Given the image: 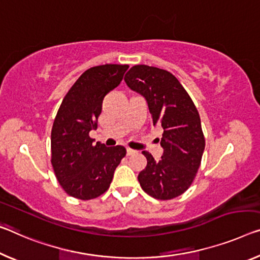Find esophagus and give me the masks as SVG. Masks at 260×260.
I'll list each match as a JSON object with an SVG mask.
<instances>
[{
  "label": "esophagus",
  "mask_w": 260,
  "mask_h": 260,
  "mask_svg": "<svg viewBox=\"0 0 260 260\" xmlns=\"http://www.w3.org/2000/svg\"><path fill=\"white\" fill-rule=\"evenodd\" d=\"M135 153H136L135 150L130 149V147H127V149H126V154H127V155H133V154H135Z\"/></svg>",
  "instance_id": "esophagus-1"
}]
</instances>
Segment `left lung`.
Masks as SVG:
<instances>
[{"instance_id": "obj_1", "label": "left lung", "mask_w": 260, "mask_h": 260, "mask_svg": "<svg viewBox=\"0 0 260 260\" xmlns=\"http://www.w3.org/2000/svg\"><path fill=\"white\" fill-rule=\"evenodd\" d=\"M124 81L146 99L153 125L164 129L160 160L143 151L147 165L138 174L142 189L158 200L178 198L197 177L206 145L197 107L179 80L158 67L133 66Z\"/></svg>"}]
</instances>
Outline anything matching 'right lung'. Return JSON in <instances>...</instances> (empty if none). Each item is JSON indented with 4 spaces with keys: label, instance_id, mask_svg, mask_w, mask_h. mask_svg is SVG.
I'll list each match as a JSON object with an SVG mask.
<instances>
[{
    "label": "right lung",
    "instance_id": "obj_1",
    "mask_svg": "<svg viewBox=\"0 0 260 260\" xmlns=\"http://www.w3.org/2000/svg\"><path fill=\"white\" fill-rule=\"evenodd\" d=\"M129 65L91 67L63 98L51 133V162L62 189L75 199L99 198L109 188L114 172L126 150L107 147L89 137L98 127L103 98L121 83Z\"/></svg>",
    "mask_w": 260,
    "mask_h": 260
}]
</instances>
